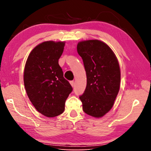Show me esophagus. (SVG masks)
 <instances>
[{
    "label": "esophagus",
    "mask_w": 151,
    "mask_h": 151,
    "mask_svg": "<svg viewBox=\"0 0 151 151\" xmlns=\"http://www.w3.org/2000/svg\"><path fill=\"white\" fill-rule=\"evenodd\" d=\"M70 85H71V86H73V87H74V86H75V82H74V81H70Z\"/></svg>",
    "instance_id": "34e87169"
}]
</instances>
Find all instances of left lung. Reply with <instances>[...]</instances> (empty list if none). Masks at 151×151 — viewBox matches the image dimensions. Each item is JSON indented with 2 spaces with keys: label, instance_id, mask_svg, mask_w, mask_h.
<instances>
[{
  "label": "left lung",
  "instance_id": "left-lung-1",
  "mask_svg": "<svg viewBox=\"0 0 151 151\" xmlns=\"http://www.w3.org/2000/svg\"><path fill=\"white\" fill-rule=\"evenodd\" d=\"M77 52L83 59L86 75L85 91L79 96L83 110L90 116L102 117L111 109L119 93V62L111 48L99 40L78 42Z\"/></svg>",
  "mask_w": 151,
  "mask_h": 151
}]
</instances>
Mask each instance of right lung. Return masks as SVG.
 <instances>
[{
    "label": "right lung",
    "mask_w": 151,
    "mask_h": 151,
    "mask_svg": "<svg viewBox=\"0 0 151 151\" xmlns=\"http://www.w3.org/2000/svg\"><path fill=\"white\" fill-rule=\"evenodd\" d=\"M65 45V42L40 43L30 52L25 65L24 84L27 95L35 108L47 117L63 113L66 99L73 91L58 65Z\"/></svg>",
    "instance_id": "obj_1"
}]
</instances>
